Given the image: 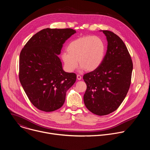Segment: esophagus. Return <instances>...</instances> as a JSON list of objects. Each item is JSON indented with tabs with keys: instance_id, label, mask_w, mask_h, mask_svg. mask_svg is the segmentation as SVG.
<instances>
[{
	"instance_id": "esophagus-1",
	"label": "esophagus",
	"mask_w": 150,
	"mask_h": 150,
	"mask_svg": "<svg viewBox=\"0 0 150 150\" xmlns=\"http://www.w3.org/2000/svg\"><path fill=\"white\" fill-rule=\"evenodd\" d=\"M76 78H77V79H78V80H81V78H82L81 76V75H77Z\"/></svg>"
}]
</instances>
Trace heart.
I'll list each match as a JSON object with an SVG mask.
<instances>
[{
    "mask_svg": "<svg viewBox=\"0 0 150 150\" xmlns=\"http://www.w3.org/2000/svg\"><path fill=\"white\" fill-rule=\"evenodd\" d=\"M67 51L61 54L65 69L72 72L79 62L81 70L89 72L97 69L102 64L105 55L106 45L100 37L86 35L71 41L67 46Z\"/></svg>",
    "mask_w": 150,
    "mask_h": 150,
    "instance_id": "obj_1",
    "label": "heart"
}]
</instances>
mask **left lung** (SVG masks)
<instances>
[{"label":"left lung","instance_id":"8db88e82","mask_svg":"<svg viewBox=\"0 0 150 150\" xmlns=\"http://www.w3.org/2000/svg\"><path fill=\"white\" fill-rule=\"evenodd\" d=\"M106 36L108 49L101 66L85 74L87 84L83 96L86 108L93 113L104 116L115 111L129 89L133 63L122 40L108 30H100Z\"/></svg>","mask_w":150,"mask_h":150}]
</instances>
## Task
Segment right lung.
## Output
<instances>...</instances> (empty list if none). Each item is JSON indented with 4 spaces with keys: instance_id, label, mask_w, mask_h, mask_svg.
<instances>
[{
    "instance_id": "add662e5",
    "label": "right lung",
    "mask_w": 150,
    "mask_h": 150,
    "mask_svg": "<svg viewBox=\"0 0 150 150\" xmlns=\"http://www.w3.org/2000/svg\"><path fill=\"white\" fill-rule=\"evenodd\" d=\"M76 31L45 28L34 34L19 56V78L31 103L38 109L54 111L65 103L67 91L76 81L66 72L58 55L63 45Z\"/></svg>"
}]
</instances>
